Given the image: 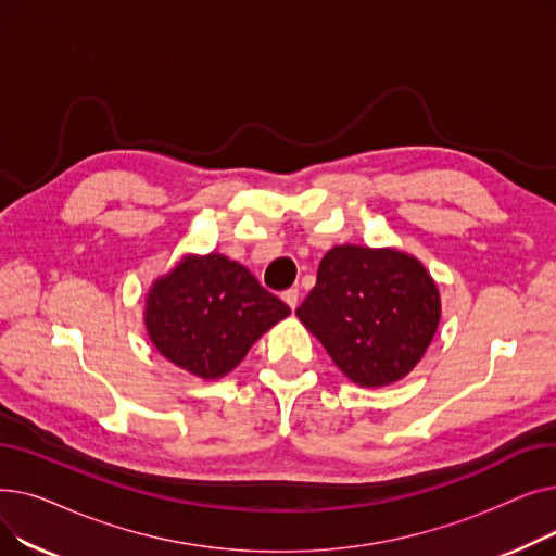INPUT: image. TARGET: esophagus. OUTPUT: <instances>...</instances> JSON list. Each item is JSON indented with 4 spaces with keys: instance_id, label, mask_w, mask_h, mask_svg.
<instances>
[{
    "instance_id": "34e87169",
    "label": "esophagus",
    "mask_w": 556,
    "mask_h": 556,
    "mask_svg": "<svg viewBox=\"0 0 556 556\" xmlns=\"http://www.w3.org/2000/svg\"><path fill=\"white\" fill-rule=\"evenodd\" d=\"M281 300L290 306V311L298 308V302H300V290L298 288H288L281 293Z\"/></svg>"
}]
</instances>
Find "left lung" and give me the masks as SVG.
Instances as JSON below:
<instances>
[{
  "instance_id": "left-lung-1",
  "label": "left lung",
  "mask_w": 556,
  "mask_h": 556,
  "mask_svg": "<svg viewBox=\"0 0 556 556\" xmlns=\"http://www.w3.org/2000/svg\"><path fill=\"white\" fill-rule=\"evenodd\" d=\"M440 293L415 256L338 245L325 254L298 317L333 363L363 388L390 386L421 361Z\"/></svg>"
}]
</instances>
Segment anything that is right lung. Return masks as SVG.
Here are the masks:
<instances>
[{
	"label": "right lung",
	"instance_id": "1",
	"mask_svg": "<svg viewBox=\"0 0 556 556\" xmlns=\"http://www.w3.org/2000/svg\"><path fill=\"white\" fill-rule=\"evenodd\" d=\"M288 313L241 263L210 254L189 256L157 279L143 319L164 358L200 378H218Z\"/></svg>",
	"mask_w": 556,
	"mask_h": 556
}]
</instances>
